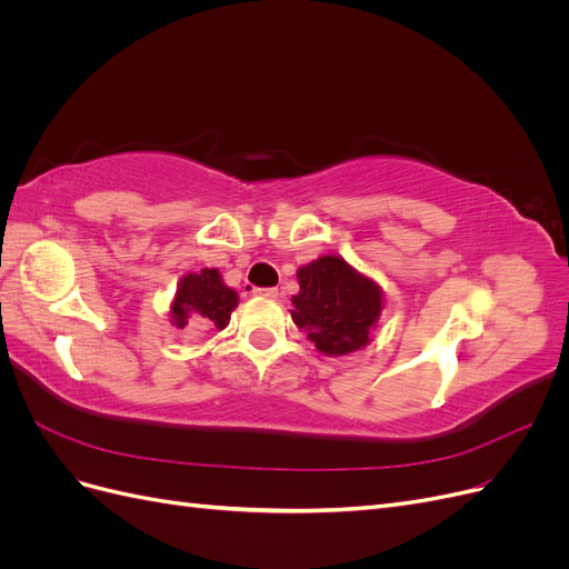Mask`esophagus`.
I'll return each mask as SVG.
<instances>
[{
    "instance_id": "1",
    "label": "esophagus",
    "mask_w": 569,
    "mask_h": 569,
    "mask_svg": "<svg viewBox=\"0 0 569 569\" xmlns=\"http://www.w3.org/2000/svg\"><path fill=\"white\" fill-rule=\"evenodd\" d=\"M256 297H263V299H278L280 291L274 287H266V289H253Z\"/></svg>"
}]
</instances>
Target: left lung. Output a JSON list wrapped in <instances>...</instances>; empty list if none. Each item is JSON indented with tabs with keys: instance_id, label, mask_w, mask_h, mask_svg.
I'll list each match as a JSON object with an SVG mask.
<instances>
[{
	"instance_id": "left-lung-1",
	"label": "left lung",
	"mask_w": 569,
	"mask_h": 569,
	"mask_svg": "<svg viewBox=\"0 0 569 569\" xmlns=\"http://www.w3.org/2000/svg\"><path fill=\"white\" fill-rule=\"evenodd\" d=\"M299 295L291 320L325 356H347L368 347L385 308L380 284L341 256H320L297 270Z\"/></svg>"
}]
</instances>
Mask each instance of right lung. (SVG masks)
<instances>
[{
  "label": "right lung",
  "mask_w": 569,
  "mask_h": 569,
  "mask_svg": "<svg viewBox=\"0 0 569 569\" xmlns=\"http://www.w3.org/2000/svg\"><path fill=\"white\" fill-rule=\"evenodd\" d=\"M237 303V291L222 282V274L216 268H201V272H187L180 280L176 299L170 301V320L180 330L187 325L226 330Z\"/></svg>",
  "instance_id": "right-lung-1"
}]
</instances>
